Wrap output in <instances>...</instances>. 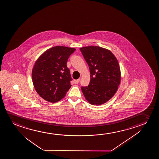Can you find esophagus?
<instances>
[{
	"label": "esophagus",
	"mask_w": 159,
	"mask_h": 159,
	"mask_svg": "<svg viewBox=\"0 0 159 159\" xmlns=\"http://www.w3.org/2000/svg\"><path fill=\"white\" fill-rule=\"evenodd\" d=\"M80 79H77V80H74V84H78L79 82L80 81Z\"/></svg>",
	"instance_id": "34e87169"
}]
</instances>
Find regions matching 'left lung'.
<instances>
[{"label": "left lung", "instance_id": "8db88e82", "mask_svg": "<svg viewBox=\"0 0 159 159\" xmlns=\"http://www.w3.org/2000/svg\"><path fill=\"white\" fill-rule=\"evenodd\" d=\"M80 49L91 74L89 85L82 86V92L90 104H102L114 96L120 85L118 62L111 51L100 47L89 46Z\"/></svg>", "mask_w": 159, "mask_h": 159}]
</instances>
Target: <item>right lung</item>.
<instances>
[{
  "label": "right lung",
  "instance_id": "obj_1",
  "mask_svg": "<svg viewBox=\"0 0 159 159\" xmlns=\"http://www.w3.org/2000/svg\"><path fill=\"white\" fill-rule=\"evenodd\" d=\"M75 49L56 46L46 51L35 62L32 79L37 93L49 102H56L65 97L72 85L67 62Z\"/></svg>",
  "mask_w": 159,
  "mask_h": 159
}]
</instances>
